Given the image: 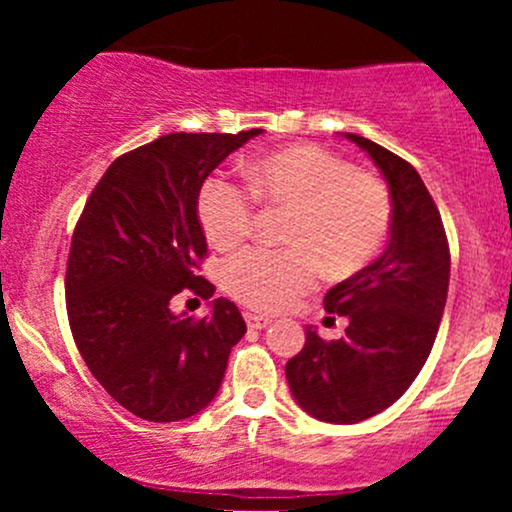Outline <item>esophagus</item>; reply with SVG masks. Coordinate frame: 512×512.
<instances>
[{
  "label": "esophagus",
  "mask_w": 512,
  "mask_h": 512,
  "mask_svg": "<svg viewBox=\"0 0 512 512\" xmlns=\"http://www.w3.org/2000/svg\"><path fill=\"white\" fill-rule=\"evenodd\" d=\"M245 322H248L250 330H264L269 325V317L267 315H255V313H245Z\"/></svg>",
  "instance_id": "esophagus-1"
}]
</instances>
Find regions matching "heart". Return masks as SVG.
<instances>
[{
	"instance_id": "b5f03b06",
	"label": "heart",
	"mask_w": 512,
	"mask_h": 512,
	"mask_svg": "<svg viewBox=\"0 0 512 512\" xmlns=\"http://www.w3.org/2000/svg\"><path fill=\"white\" fill-rule=\"evenodd\" d=\"M252 195L291 209L286 250H248L223 269L228 291L257 310H284L327 274H354L380 250L392 219L387 190L351 163L315 144H291L252 158ZM236 182L209 178L199 192V221L209 243L236 248L250 236L255 199Z\"/></svg>"
}]
</instances>
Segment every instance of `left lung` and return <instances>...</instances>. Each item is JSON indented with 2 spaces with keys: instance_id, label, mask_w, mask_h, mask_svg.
I'll use <instances>...</instances> for the list:
<instances>
[{
  "instance_id": "1",
  "label": "left lung",
  "mask_w": 512,
  "mask_h": 512,
  "mask_svg": "<svg viewBox=\"0 0 512 512\" xmlns=\"http://www.w3.org/2000/svg\"><path fill=\"white\" fill-rule=\"evenodd\" d=\"M344 137L383 173L392 221L383 255L327 291V313L349 317L344 337L325 342L308 327L286 363L298 407L327 424L366 421L407 392L436 342L450 284L448 238L421 175L366 137Z\"/></svg>"
}]
</instances>
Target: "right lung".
<instances>
[{"instance_id": "1", "label": "right lung", "mask_w": 512, "mask_h": 512, "mask_svg": "<svg viewBox=\"0 0 512 512\" xmlns=\"http://www.w3.org/2000/svg\"><path fill=\"white\" fill-rule=\"evenodd\" d=\"M262 132L163 134L110 163L76 223L64 281L74 342L93 378L139 419L168 424L209 407L248 332L228 298H214L202 320L173 313V298L214 296L197 276L207 255L199 190Z\"/></svg>"}]
</instances>
